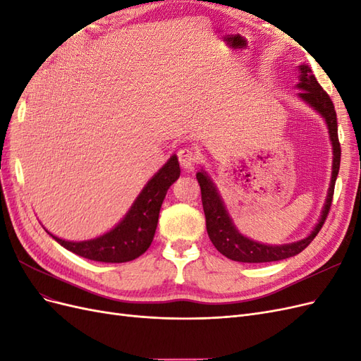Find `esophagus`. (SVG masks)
Masks as SVG:
<instances>
[{"label": "esophagus", "instance_id": "obj_1", "mask_svg": "<svg viewBox=\"0 0 361 361\" xmlns=\"http://www.w3.org/2000/svg\"><path fill=\"white\" fill-rule=\"evenodd\" d=\"M178 159L185 170H191L199 161V154L194 149L183 147L178 152Z\"/></svg>", "mask_w": 361, "mask_h": 361}]
</instances>
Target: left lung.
<instances>
[{
	"label": "left lung",
	"mask_w": 361,
	"mask_h": 361,
	"mask_svg": "<svg viewBox=\"0 0 361 361\" xmlns=\"http://www.w3.org/2000/svg\"><path fill=\"white\" fill-rule=\"evenodd\" d=\"M297 89H300V92L297 93L300 99L307 104L310 108H313V110L324 118L326 129H329L333 149L331 180L319 220L312 228V232L305 238L300 239V241L280 245L262 244L253 241V239L247 238L238 231L232 216L228 215V211L226 209V204L221 199L220 192H218L216 185L214 183L209 174L202 169L195 174V178H197L202 190V203L206 216V231L215 248L227 259H232L235 262H245V264H262V262H276L297 256L313 241L314 236L319 233L325 218L329 215L334 192V183L338 174V167H341V145H338L337 137V117L334 111V105L330 99V96L324 92L319 82L316 81L309 64L305 63L298 66Z\"/></svg>",
	"instance_id": "left-lung-1"
}]
</instances>
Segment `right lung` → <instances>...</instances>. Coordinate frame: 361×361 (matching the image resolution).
Segmentation results:
<instances>
[{
  "instance_id": "right-lung-1",
  "label": "right lung",
  "mask_w": 361,
  "mask_h": 361,
  "mask_svg": "<svg viewBox=\"0 0 361 361\" xmlns=\"http://www.w3.org/2000/svg\"><path fill=\"white\" fill-rule=\"evenodd\" d=\"M180 176V167L176 155L152 176L145 188L140 191L126 215L111 231L87 241H66L45 231L72 253L81 257L105 262V264H122L141 256L154 241L161 204L166 199L167 190Z\"/></svg>"
}]
</instances>
